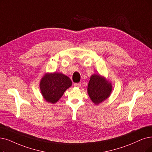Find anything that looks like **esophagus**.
I'll list each match as a JSON object with an SVG mask.
<instances>
[{
	"label": "esophagus",
	"mask_w": 152,
	"mask_h": 152,
	"mask_svg": "<svg viewBox=\"0 0 152 152\" xmlns=\"http://www.w3.org/2000/svg\"><path fill=\"white\" fill-rule=\"evenodd\" d=\"M74 86L76 87H80L81 83H74Z\"/></svg>",
	"instance_id": "1"
}]
</instances>
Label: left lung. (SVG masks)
I'll use <instances>...</instances> for the list:
<instances>
[{
    "label": "left lung",
    "mask_w": 152,
    "mask_h": 152,
    "mask_svg": "<svg viewBox=\"0 0 152 152\" xmlns=\"http://www.w3.org/2000/svg\"><path fill=\"white\" fill-rule=\"evenodd\" d=\"M112 92V84L100 74L91 75L87 87V92L95 105L107 100Z\"/></svg>",
    "instance_id": "left-lung-1"
}]
</instances>
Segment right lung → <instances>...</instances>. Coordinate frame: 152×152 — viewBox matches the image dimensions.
<instances>
[{
	"mask_svg": "<svg viewBox=\"0 0 152 152\" xmlns=\"http://www.w3.org/2000/svg\"><path fill=\"white\" fill-rule=\"evenodd\" d=\"M70 78L62 73H46L40 82V90L43 98L48 103L56 104L64 92L72 86Z\"/></svg>",
	"mask_w": 152,
	"mask_h": 152,
	"instance_id": "right-lung-1",
	"label": "right lung"
}]
</instances>
